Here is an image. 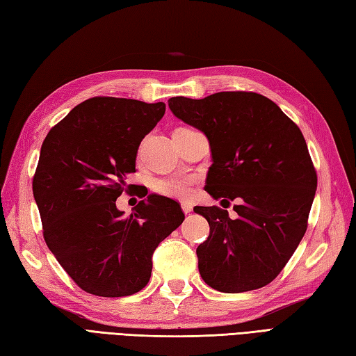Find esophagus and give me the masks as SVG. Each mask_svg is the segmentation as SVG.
Instances as JSON below:
<instances>
[{
    "instance_id": "34e87169",
    "label": "esophagus",
    "mask_w": 356,
    "mask_h": 356,
    "mask_svg": "<svg viewBox=\"0 0 356 356\" xmlns=\"http://www.w3.org/2000/svg\"><path fill=\"white\" fill-rule=\"evenodd\" d=\"M181 209H184L185 213H189L193 211V204L188 203V202H184V203H181Z\"/></svg>"
}]
</instances>
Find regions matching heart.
Masks as SVG:
<instances>
[{
  "label": "heart",
  "instance_id": "obj_1",
  "mask_svg": "<svg viewBox=\"0 0 356 356\" xmlns=\"http://www.w3.org/2000/svg\"><path fill=\"white\" fill-rule=\"evenodd\" d=\"M194 180L191 177L184 176H172L165 177L154 181V191L170 198H179V200H186L193 193Z\"/></svg>",
  "mask_w": 356,
  "mask_h": 356
}]
</instances>
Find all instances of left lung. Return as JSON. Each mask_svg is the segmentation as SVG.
Instances as JSON below:
<instances>
[{"mask_svg": "<svg viewBox=\"0 0 356 356\" xmlns=\"http://www.w3.org/2000/svg\"><path fill=\"white\" fill-rule=\"evenodd\" d=\"M171 112L209 139L204 189L236 200L232 220L218 206H195L209 222L197 247L198 271L221 293L258 290L276 279L307 232L317 172L300 129L270 98L217 92L202 100L172 97Z\"/></svg>", "mask_w": 356, "mask_h": 356, "instance_id": "8db88e82", "label": "left lung"}]
</instances>
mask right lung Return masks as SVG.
<instances>
[{"label": "right lung", "mask_w": 356, "mask_h": 356, "mask_svg": "<svg viewBox=\"0 0 356 356\" xmlns=\"http://www.w3.org/2000/svg\"><path fill=\"white\" fill-rule=\"evenodd\" d=\"M165 113L163 103L94 97L48 131L33 177L44 239L81 290L122 297L143 290L153 253L185 213L171 198L150 194L130 217L117 198L130 191L140 140ZM145 197L147 191H138Z\"/></svg>", "instance_id": "add662e5"}]
</instances>
